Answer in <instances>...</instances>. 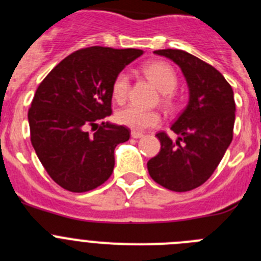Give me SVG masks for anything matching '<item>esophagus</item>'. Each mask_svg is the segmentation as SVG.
Wrapping results in <instances>:
<instances>
[{"label": "esophagus", "instance_id": "1", "mask_svg": "<svg viewBox=\"0 0 261 261\" xmlns=\"http://www.w3.org/2000/svg\"><path fill=\"white\" fill-rule=\"evenodd\" d=\"M130 136H132V138H141L144 135H142L141 132H136V130H132Z\"/></svg>", "mask_w": 261, "mask_h": 261}]
</instances>
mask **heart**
Instances as JSON below:
<instances>
[{
    "label": "heart",
    "instance_id": "b5f03b06",
    "mask_svg": "<svg viewBox=\"0 0 261 261\" xmlns=\"http://www.w3.org/2000/svg\"><path fill=\"white\" fill-rule=\"evenodd\" d=\"M144 73L163 94L165 102H170L171 93L177 86V75L174 68L168 65L167 62L155 61L145 66ZM129 86H130V80H129L128 73L120 71L112 84V96L116 102L125 100ZM116 121L133 130H144L150 126L158 125L161 123V116L154 111L144 110L138 106L129 105L117 111Z\"/></svg>",
    "mask_w": 261,
    "mask_h": 261
}]
</instances>
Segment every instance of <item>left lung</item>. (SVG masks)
Returning a JSON list of instances; mask_svg holds the SVG:
<instances>
[{
    "label": "left lung",
    "mask_w": 261,
    "mask_h": 261,
    "mask_svg": "<svg viewBox=\"0 0 261 261\" xmlns=\"http://www.w3.org/2000/svg\"><path fill=\"white\" fill-rule=\"evenodd\" d=\"M155 55L174 61L183 71L190 100L171 130L156 133L161 150L147 162L155 183L175 192L195 190L208 180L232 141L234 93L220 71L186 50L159 49Z\"/></svg>",
    "instance_id": "left-lung-1"
}]
</instances>
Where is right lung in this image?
Here are the masks:
<instances>
[{"label": "right lung", "mask_w": 261, "mask_h": 261, "mask_svg": "<svg viewBox=\"0 0 261 261\" xmlns=\"http://www.w3.org/2000/svg\"><path fill=\"white\" fill-rule=\"evenodd\" d=\"M142 53L133 48H84L57 64L39 85L29 110L31 144L45 171L64 190L87 192L114 171L115 147L128 141L130 130L103 120L112 114L115 77ZM89 127L96 133L90 135Z\"/></svg>", "instance_id": "obj_1"}]
</instances>
